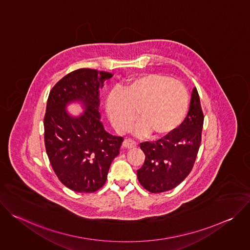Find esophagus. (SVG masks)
Segmentation results:
<instances>
[{
	"label": "esophagus",
	"mask_w": 250,
	"mask_h": 250,
	"mask_svg": "<svg viewBox=\"0 0 250 250\" xmlns=\"http://www.w3.org/2000/svg\"><path fill=\"white\" fill-rule=\"evenodd\" d=\"M123 146H124V147L130 149V148L136 147V146H137V144H136V142H135L133 139L127 138V139H125V140H124Z\"/></svg>",
	"instance_id": "esophagus-1"
}]
</instances>
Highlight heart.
Returning <instances> with one entry per match:
<instances>
[{"mask_svg": "<svg viewBox=\"0 0 250 250\" xmlns=\"http://www.w3.org/2000/svg\"><path fill=\"white\" fill-rule=\"evenodd\" d=\"M188 104V92L181 82L150 73L113 90L106 98L105 110L117 131H128L137 112L135 132L160 137L180 126Z\"/></svg>", "mask_w": 250, "mask_h": 250, "instance_id": "b5f03b06", "label": "heart"}]
</instances>
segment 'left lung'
I'll return each instance as SVG.
<instances>
[{
	"label": "left lung",
	"mask_w": 250,
	"mask_h": 250,
	"mask_svg": "<svg viewBox=\"0 0 250 250\" xmlns=\"http://www.w3.org/2000/svg\"><path fill=\"white\" fill-rule=\"evenodd\" d=\"M204 115L200 97L193 89L187 117L180 126L154 142L140 144L146 161L137 170L139 183L151 193H162L179 185L191 172L202 140Z\"/></svg>",
	"instance_id": "1"
}]
</instances>
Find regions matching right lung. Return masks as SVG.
Returning a JSON list of instances; mask_svg holds the SVG:
<instances>
[{
  "label": "right lung",
  "mask_w": 250,
  "mask_h": 250,
  "mask_svg": "<svg viewBox=\"0 0 250 250\" xmlns=\"http://www.w3.org/2000/svg\"><path fill=\"white\" fill-rule=\"evenodd\" d=\"M112 77L104 71L78 69L59 80L48 96L43 123L46 153L61 183L77 193L103 187L124 141L105 131L99 112L100 89ZM75 101L85 110L77 117L65 111Z\"/></svg>",
  "instance_id": "add662e5"
}]
</instances>
